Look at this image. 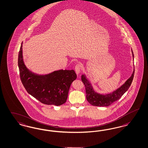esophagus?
I'll use <instances>...</instances> for the list:
<instances>
[{"label": "esophagus", "mask_w": 148, "mask_h": 148, "mask_svg": "<svg viewBox=\"0 0 148 148\" xmlns=\"http://www.w3.org/2000/svg\"><path fill=\"white\" fill-rule=\"evenodd\" d=\"M82 69V66L80 64H77V65L75 66V71L77 74H79L80 73Z\"/></svg>", "instance_id": "esophagus-1"}]
</instances>
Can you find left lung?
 Returning a JSON list of instances; mask_svg holds the SVG:
<instances>
[{
    "instance_id": "1",
    "label": "left lung",
    "mask_w": 148,
    "mask_h": 148,
    "mask_svg": "<svg viewBox=\"0 0 148 148\" xmlns=\"http://www.w3.org/2000/svg\"><path fill=\"white\" fill-rule=\"evenodd\" d=\"M132 52L133 57H134L132 50ZM134 69L131 76L120 87L116 90L113 91L112 93L106 95H101L95 92L91 84L88 81L85 75H82V81L85 86L87 101L93 106L108 107L110 106L112 103L119 99L122 97V95L127 91L128 89L132 84L134 77Z\"/></svg>"
}]
</instances>
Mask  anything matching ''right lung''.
Instances as JSON below:
<instances>
[{
    "mask_svg": "<svg viewBox=\"0 0 148 148\" xmlns=\"http://www.w3.org/2000/svg\"><path fill=\"white\" fill-rule=\"evenodd\" d=\"M18 66L21 82L29 94L45 104L59 106L66 103L71 83L77 79L74 70H59L44 75L32 73L23 62L22 42Z\"/></svg>",
    "mask_w": 148,
    "mask_h": 148,
    "instance_id": "1",
    "label": "right lung"
}]
</instances>
